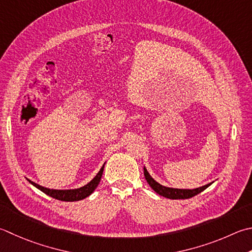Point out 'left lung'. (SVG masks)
<instances>
[{"instance_id": "1", "label": "left lung", "mask_w": 252, "mask_h": 252, "mask_svg": "<svg viewBox=\"0 0 252 252\" xmlns=\"http://www.w3.org/2000/svg\"><path fill=\"white\" fill-rule=\"evenodd\" d=\"M144 176L146 181L149 182L151 188L154 190L156 193H158L161 196H165L167 199L171 200H179V199H189L199 194L200 192L205 190L208 187L211 186V184H208L205 186H202L200 188L195 189H177V188H169V187H165L160 184H158L153 177L149 174V171L145 168L144 166Z\"/></svg>"}]
</instances>
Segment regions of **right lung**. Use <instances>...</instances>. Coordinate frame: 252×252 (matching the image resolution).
Here are the masks:
<instances>
[{
  "label": "right lung",
  "mask_w": 252,
  "mask_h": 252,
  "mask_svg": "<svg viewBox=\"0 0 252 252\" xmlns=\"http://www.w3.org/2000/svg\"><path fill=\"white\" fill-rule=\"evenodd\" d=\"M106 164V162H105ZM105 164L102 165L100 170L98 171V174L94 177V178L88 182L87 185L81 187V188H76V189H67V190H58V189H49V188H44V187L36 184L32 180L27 179L32 186L36 187L37 189L42 191L43 193H46L47 195L51 196V198H54L57 200L60 201H65V202H74V201H80L87 198L88 195H91L94 190L97 188V186L99 185V181L101 179L102 172H103V167H105Z\"/></svg>",
  "instance_id": "add662e5"
}]
</instances>
